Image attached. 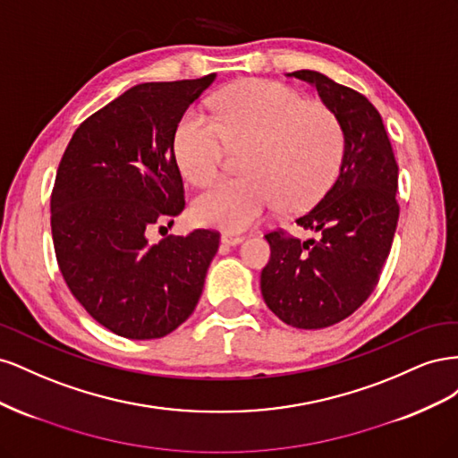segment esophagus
I'll return each instance as SVG.
<instances>
[{"label":"esophagus","mask_w":458,"mask_h":458,"mask_svg":"<svg viewBox=\"0 0 458 458\" xmlns=\"http://www.w3.org/2000/svg\"><path fill=\"white\" fill-rule=\"evenodd\" d=\"M244 241V237H241V234H234V233H224L221 234V242L227 244V246H237Z\"/></svg>","instance_id":"1"}]
</instances>
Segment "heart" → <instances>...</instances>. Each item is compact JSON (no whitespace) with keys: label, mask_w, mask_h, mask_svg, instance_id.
I'll return each instance as SVG.
<instances>
[{"label":"heart","mask_w":458,"mask_h":458,"mask_svg":"<svg viewBox=\"0 0 458 458\" xmlns=\"http://www.w3.org/2000/svg\"><path fill=\"white\" fill-rule=\"evenodd\" d=\"M216 120L189 110L175 131V157L189 182L210 183L225 148L246 147V175L219 179L195 202L204 225L244 231L283 200L284 208L310 206L338 177L345 131L332 108L306 103L284 84L246 80L214 97Z\"/></svg>","instance_id":"heart-1"}]
</instances>
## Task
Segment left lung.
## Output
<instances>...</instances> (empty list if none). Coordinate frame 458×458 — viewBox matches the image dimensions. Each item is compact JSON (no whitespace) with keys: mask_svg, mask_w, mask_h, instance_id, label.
Wrapping results in <instances>:
<instances>
[{"mask_svg":"<svg viewBox=\"0 0 458 458\" xmlns=\"http://www.w3.org/2000/svg\"><path fill=\"white\" fill-rule=\"evenodd\" d=\"M288 76L311 84L345 131L335 185L296 219L318 239L266 234L271 259L261 271L263 300L283 323L315 330L344 321L377 286L397 227L399 170L382 116L365 95L315 71Z\"/></svg>","mask_w":458,"mask_h":458,"instance_id":"obj_1","label":"left lung"}]
</instances>
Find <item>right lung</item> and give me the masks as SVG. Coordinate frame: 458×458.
<instances>
[{
	"label": "right lung",
	"mask_w": 458,
	"mask_h": 458,
	"mask_svg": "<svg viewBox=\"0 0 458 458\" xmlns=\"http://www.w3.org/2000/svg\"><path fill=\"white\" fill-rule=\"evenodd\" d=\"M214 80L133 86L81 122L61 158L51 192L55 256L72 296L118 336L170 335L202 294L219 233L148 237L183 212L175 131Z\"/></svg>",
	"instance_id": "right-lung-1"
}]
</instances>
